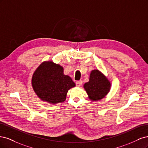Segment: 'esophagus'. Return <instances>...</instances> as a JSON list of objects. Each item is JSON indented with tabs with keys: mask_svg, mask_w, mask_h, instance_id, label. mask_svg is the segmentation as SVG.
I'll return each mask as SVG.
<instances>
[{
	"mask_svg": "<svg viewBox=\"0 0 148 148\" xmlns=\"http://www.w3.org/2000/svg\"><path fill=\"white\" fill-rule=\"evenodd\" d=\"M83 82L82 80H79V81H77V82H76V86H77V87H79L80 86H82Z\"/></svg>",
	"mask_w": 148,
	"mask_h": 148,
	"instance_id": "34e87169",
	"label": "esophagus"
}]
</instances>
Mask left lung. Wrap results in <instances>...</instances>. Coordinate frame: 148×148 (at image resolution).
I'll return each mask as SVG.
<instances>
[{"label":"left lung","instance_id":"obj_1","mask_svg":"<svg viewBox=\"0 0 148 148\" xmlns=\"http://www.w3.org/2000/svg\"><path fill=\"white\" fill-rule=\"evenodd\" d=\"M110 83L98 70H92L89 77V81L84 84L89 98L95 101L101 100L107 95L110 91Z\"/></svg>","mask_w":148,"mask_h":148}]
</instances>
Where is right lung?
<instances>
[{"label":"right lung","instance_id":"1","mask_svg":"<svg viewBox=\"0 0 148 148\" xmlns=\"http://www.w3.org/2000/svg\"><path fill=\"white\" fill-rule=\"evenodd\" d=\"M32 86L40 99L56 104L65 101L69 89L75 86V83L64 74L63 67L51 61L43 62L36 70Z\"/></svg>","mask_w":148,"mask_h":148}]
</instances>
